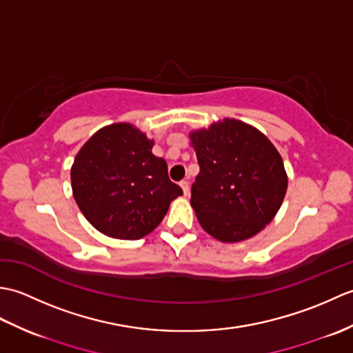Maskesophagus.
I'll use <instances>...</instances> for the list:
<instances>
[{"mask_svg": "<svg viewBox=\"0 0 353 353\" xmlns=\"http://www.w3.org/2000/svg\"><path fill=\"white\" fill-rule=\"evenodd\" d=\"M179 185L182 186V190H183V194H185V196H188V194H190V185H188V182H186V181H182V182L179 183Z\"/></svg>", "mask_w": 353, "mask_h": 353, "instance_id": "1", "label": "esophagus"}]
</instances>
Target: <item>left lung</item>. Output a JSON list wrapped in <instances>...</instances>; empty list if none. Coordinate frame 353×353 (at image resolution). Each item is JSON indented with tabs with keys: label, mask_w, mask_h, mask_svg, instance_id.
I'll list each match as a JSON object with an SVG mask.
<instances>
[{
	"label": "left lung",
	"mask_w": 353,
	"mask_h": 353,
	"mask_svg": "<svg viewBox=\"0 0 353 353\" xmlns=\"http://www.w3.org/2000/svg\"><path fill=\"white\" fill-rule=\"evenodd\" d=\"M190 141L200 165L191 190L200 226L221 243L259 234L279 211L288 186L272 141L235 118L192 130Z\"/></svg>",
	"instance_id": "8db88e82"
}]
</instances>
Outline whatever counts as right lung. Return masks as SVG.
<instances>
[{
	"label": "right lung",
	"mask_w": 353,
	"mask_h": 353,
	"mask_svg": "<svg viewBox=\"0 0 353 353\" xmlns=\"http://www.w3.org/2000/svg\"><path fill=\"white\" fill-rule=\"evenodd\" d=\"M154 141L130 123L101 127L79 150L71 167L72 196L92 226L117 239L153 232L183 191L168 177Z\"/></svg>",
	"instance_id": "obj_1"
}]
</instances>
